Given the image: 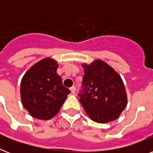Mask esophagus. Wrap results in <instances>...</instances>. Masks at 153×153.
I'll list each match as a JSON object with an SVG mask.
<instances>
[{"mask_svg":"<svg viewBox=\"0 0 153 153\" xmlns=\"http://www.w3.org/2000/svg\"><path fill=\"white\" fill-rule=\"evenodd\" d=\"M70 90H71V92L72 94L75 93V91H76V89H75V87H74V86H71V87L70 88Z\"/></svg>","mask_w":153,"mask_h":153,"instance_id":"1","label":"esophagus"}]
</instances>
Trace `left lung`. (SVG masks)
<instances>
[{"mask_svg": "<svg viewBox=\"0 0 153 153\" xmlns=\"http://www.w3.org/2000/svg\"><path fill=\"white\" fill-rule=\"evenodd\" d=\"M82 66L85 74L82 91L79 96L86 114L98 123L116 120L127 105L126 88L121 76L101 59Z\"/></svg>", "mask_w": 153, "mask_h": 153, "instance_id": "8db88e82", "label": "left lung"}]
</instances>
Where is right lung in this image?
<instances>
[{
  "label": "right lung",
  "instance_id": "right-lung-1",
  "mask_svg": "<svg viewBox=\"0 0 153 153\" xmlns=\"http://www.w3.org/2000/svg\"><path fill=\"white\" fill-rule=\"evenodd\" d=\"M58 63L51 58L40 60L25 74L20 82V98L33 117L49 120L59 113L71 93L57 74Z\"/></svg>",
  "mask_w": 153,
  "mask_h": 153
}]
</instances>
